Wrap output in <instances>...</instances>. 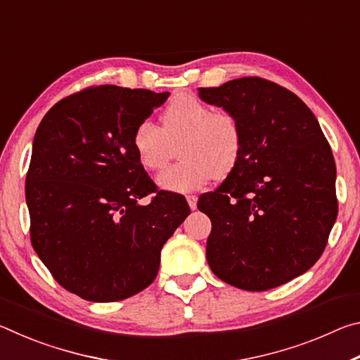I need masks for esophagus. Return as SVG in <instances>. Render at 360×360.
<instances>
[{
    "label": "esophagus",
    "instance_id": "obj_1",
    "mask_svg": "<svg viewBox=\"0 0 360 360\" xmlns=\"http://www.w3.org/2000/svg\"><path fill=\"white\" fill-rule=\"evenodd\" d=\"M197 202H198L197 195H187V203L191 206V210H197Z\"/></svg>",
    "mask_w": 360,
    "mask_h": 360
}]
</instances>
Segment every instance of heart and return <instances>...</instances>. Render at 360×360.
I'll return each instance as SVG.
<instances>
[{
    "mask_svg": "<svg viewBox=\"0 0 360 360\" xmlns=\"http://www.w3.org/2000/svg\"><path fill=\"white\" fill-rule=\"evenodd\" d=\"M179 145L181 162L158 174L157 184L172 192H192L224 179L238 165L245 135L235 112L214 109L197 96H174L160 114V129L143 120L131 133V148L141 167L158 172Z\"/></svg>",
    "mask_w": 360,
    "mask_h": 360,
    "instance_id": "obj_1",
    "label": "heart"
}]
</instances>
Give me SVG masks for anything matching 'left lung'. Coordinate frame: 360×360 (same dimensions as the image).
Returning a JSON list of instances; mask_svg holds the SVG:
<instances>
[{"instance_id": "1", "label": "left lung", "mask_w": 360, "mask_h": 360, "mask_svg": "<svg viewBox=\"0 0 360 360\" xmlns=\"http://www.w3.org/2000/svg\"><path fill=\"white\" fill-rule=\"evenodd\" d=\"M198 95L238 115L245 135L238 165L198 198L212 224L211 270L252 292L289 283L318 262L338 214L330 144L311 109L266 79H233Z\"/></svg>"}]
</instances>
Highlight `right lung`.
Listing matches in <instances>:
<instances>
[{"mask_svg":"<svg viewBox=\"0 0 360 360\" xmlns=\"http://www.w3.org/2000/svg\"><path fill=\"white\" fill-rule=\"evenodd\" d=\"M168 96L94 85L53 105L36 130L25 181L32 245L84 300L119 302L148 288L163 245L191 214L182 195L157 191L131 148L135 127Z\"/></svg>","mask_w":360,"mask_h":360,"instance_id":"1","label":"right lung"}]
</instances>
